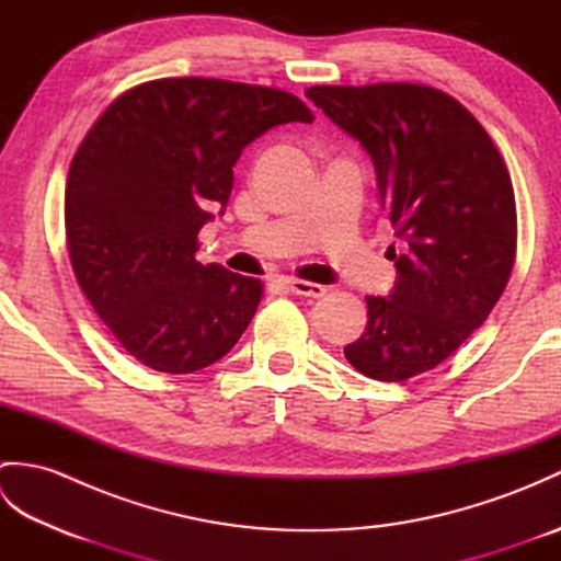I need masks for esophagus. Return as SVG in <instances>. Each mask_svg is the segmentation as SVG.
<instances>
[{
	"label": "esophagus",
	"mask_w": 561,
	"mask_h": 561,
	"mask_svg": "<svg viewBox=\"0 0 561 561\" xmlns=\"http://www.w3.org/2000/svg\"><path fill=\"white\" fill-rule=\"evenodd\" d=\"M287 287H289L296 296H311V299H320V296L325 294V287H320V284L306 282V279H296V277H289V279H287Z\"/></svg>",
	"instance_id": "1"
}]
</instances>
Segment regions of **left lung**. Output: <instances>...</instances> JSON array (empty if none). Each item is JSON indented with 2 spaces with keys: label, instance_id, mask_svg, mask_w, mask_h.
<instances>
[{
  "label": "left lung",
  "instance_id": "obj_1",
  "mask_svg": "<svg viewBox=\"0 0 561 561\" xmlns=\"http://www.w3.org/2000/svg\"><path fill=\"white\" fill-rule=\"evenodd\" d=\"M318 108L371 153L380 205L402 253L398 282L366 296L368 320L344 347L356 371L388 383L432 371L492 313L516 262V197L474 115L424 83L311 87Z\"/></svg>",
  "mask_w": 561,
  "mask_h": 561
}]
</instances>
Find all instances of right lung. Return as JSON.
<instances>
[{"mask_svg":"<svg viewBox=\"0 0 561 561\" xmlns=\"http://www.w3.org/2000/svg\"><path fill=\"white\" fill-rule=\"evenodd\" d=\"M313 123L291 93L205 77L121 93L71 159L65 233L71 270L113 337L161 374H193L253 320L262 282L202 265L199 229L226 207L245 145Z\"/></svg>","mask_w":561,"mask_h":561,"instance_id":"add662e5","label":"right lung"}]
</instances>
